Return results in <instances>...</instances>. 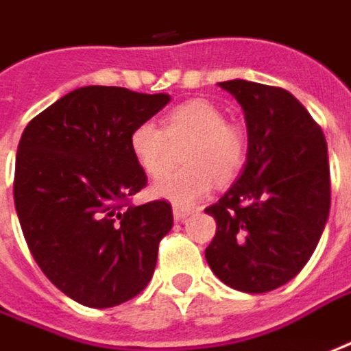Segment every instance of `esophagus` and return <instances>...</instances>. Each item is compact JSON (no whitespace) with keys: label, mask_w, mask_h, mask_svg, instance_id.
Masks as SVG:
<instances>
[{"label":"esophagus","mask_w":351,"mask_h":351,"mask_svg":"<svg viewBox=\"0 0 351 351\" xmlns=\"http://www.w3.org/2000/svg\"><path fill=\"white\" fill-rule=\"evenodd\" d=\"M173 216L176 221H184L191 216V210L189 208H180V206H173Z\"/></svg>","instance_id":"34e87169"}]
</instances>
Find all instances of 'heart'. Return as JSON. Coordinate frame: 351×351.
Returning a JSON list of instances; mask_svg holds the SVG:
<instances>
[{
    "mask_svg": "<svg viewBox=\"0 0 351 351\" xmlns=\"http://www.w3.org/2000/svg\"><path fill=\"white\" fill-rule=\"evenodd\" d=\"M189 141L182 153L186 167L160 175L151 184V196L175 206H192L218 182L234 180L245 160V141L236 125L228 123L218 106L191 99L173 108L162 130L145 121L135 125L130 149L147 175H159L167 167L171 143Z\"/></svg>",
    "mask_w": 351,
    "mask_h": 351,
    "instance_id": "1",
    "label": "heart"
}]
</instances>
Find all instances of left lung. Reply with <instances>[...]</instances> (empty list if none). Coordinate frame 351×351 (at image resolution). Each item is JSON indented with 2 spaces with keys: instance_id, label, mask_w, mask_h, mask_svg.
I'll return each instance as SVG.
<instances>
[{
  "instance_id": "obj_1",
  "label": "left lung",
  "mask_w": 351,
  "mask_h": 351,
  "mask_svg": "<svg viewBox=\"0 0 351 351\" xmlns=\"http://www.w3.org/2000/svg\"><path fill=\"white\" fill-rule=\"evenodd\" d=\"M245 114L241 176L206 214L214 275L241 293H267L297 277L316 250L330 212L324 133L291 92L247 80L220 82Z\"/></svg>"
}]
</instances>
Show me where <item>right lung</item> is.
<instances>
[{
    "mask_svg": "<svg viewBox=\"0 0 351 351\" xmlns=\"http://www.w3.org/2000/svg\"><path fill=\"white\" fill-rule=\"evenodd\" d=\"M169 101V94L84 86L21 135L13 198L25 241L49 281L84 306L121 304L153 277L173 208L167 200L130 204L147 184L130 135Z\"/></svg>",
    "mask_w": 351,
    "mask_h": 351,
    "instance_id": "right-lung-1",
    "label": "right lung"
}]
</instances>
